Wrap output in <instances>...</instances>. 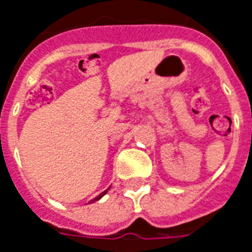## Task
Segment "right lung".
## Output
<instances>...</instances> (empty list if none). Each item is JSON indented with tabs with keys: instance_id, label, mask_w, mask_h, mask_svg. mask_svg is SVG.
<instances>
[{
	"instance_id": "add662e5",
	"label": "right lung",
	"mask_w": 252,
	"mask_h": 252,
	"mask_svg": "<svg viewBox=\"0 0 252 252\" xmlns=\"http://www.w3.org/2000/svg\"><path fill=\"white\" fill-rule=\"evenodd\" d=\"M108 189H109V188H108ZM108 189H106V191H103V192H102V193H99V195H98V196H96V198H94V199H93V200H90L89 203H93V202H95V200H99V199H101L102 196H103V195H105V193L108 192Z\"/></svg>"
}]
</instances>
